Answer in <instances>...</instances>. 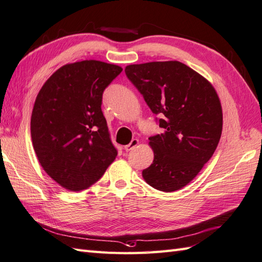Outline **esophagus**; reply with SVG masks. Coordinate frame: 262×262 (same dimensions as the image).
<instances>
[{
	"label": "esophagus",
	"mask_w": 262,
	"mask_h": 262,
	"mask_svg": "<svg viewBox=\"0 0 262 262\" xmlns=\"http://www.w3.org/2000/svg\"><path fill=\"white\" fill-rule=\"evenodd\" d=\"M138 144H139V141H138V139H136V138H135V139H133V141H132L128 145H126L124 148H125V150H126V151H128V150L133 149L134 147H136V146H137Z\"/></svg>",
	"instance_id": "obj_1"
}]
</instances>
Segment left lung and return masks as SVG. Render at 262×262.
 <instances>
[{"label": "left lung", "mask_w": 262, "mask_h": 262, "mask_svg": "<svg viewBox=\"0 0 262 262\" xmlns=\"http://www.w3.org/2000/svg\"><path fill=\"white\" fill-rule=\"evenodd\" d=\"M162 134L149 137L154 160L143 171L147 184L174 192L195 178L214 154L223 125L221 101L208 79L180 61H153L125 68Z\"/></svg>", "instance_id": "8db88e82"}]
</instances>
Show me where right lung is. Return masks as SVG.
I'll list each match as a JSON object with an SVG mask.
<instances>
[{
	"instance_id": "add662e5",
	"label": "right lung",
	"mask_w": 262,
	"mask_h": 262,
	"mask_svg": "<svg viewBox=\"0 0 262 262\" xmlns=\"http://www.w3.org/2000/svg\"><path fill=\"white\" fill-rule=\"evenodd\" d=\"M121 70L99 60L67 63L36 96L31 116L35 155L45 172L66 190H86L116 159L101 99Z\"/></svg>"
}]
</instances>
